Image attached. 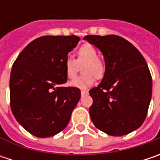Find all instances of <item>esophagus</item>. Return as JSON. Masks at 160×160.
I'll return each instance as SVG.
<instances>
[{"label": "esophagus", "instance_id": "obj_1", "mask_svg": "<svg viewBox=\"0 0 160 160\" xmlns=\"http://www.w3.org/2000/svg\"><path fill=\"white\" fill-rule=\"evenodd\" d=\"M88 94V92L87 91H81V95L82 96H85Z\"/></svg>", "mask_w": 160, "mask_h": 160}]
</instances>
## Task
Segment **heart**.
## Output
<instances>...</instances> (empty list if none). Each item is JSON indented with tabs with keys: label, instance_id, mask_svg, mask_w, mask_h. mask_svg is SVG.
Masks as SVG:
<instances>
[{
	"label": "heart",
	"instance_id": "heart-1",
	"mask_svg": "<svg viewBox=\"0 0 160 160\" xmlns=\"http://www.w3.org/2000/svg\"><path fill=\"white\" fill-rule=\"evenodd\" d=\"M83 65L82 69L84 75L76 77L71 80L68 84L78 89H87L92 86L95 77L101 78L104 75L105 66L102 60L98 58V52L91 44H83L77 51V58L68 57L64 63L65 72L68 78H74L77 76L79 66Z\"/></svg>",
	"mask_w": 160,
	"mask_h": 160
}]
</instances>
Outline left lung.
<instances>
[{
    "instance_id": "8db88e82",
    "label": "left lung",
    "mask_w": 160,
    "mask_h": 160,
    "mask_svg": "<svg viewBox=\"0 0 160 160\" xmlns=\"http://www.w3.org/2000/svg\"><path fill=\"white\" fill-rule=\"evenodd\" d=\"M83 40L98 48L105 61L102 81L89 91L93 125L112 136L138 129L147 116L152 93L151 72L143 56L118 35H86Z\"/></svg>"
}]
</instances>
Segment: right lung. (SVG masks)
Wrapping results in <instances>:
<instances>
[{
  "mask_svg": "<svg viewBox=\"0 0 160 160\" xmlns=\"http://www.w3.org/2000/svg\"><path fill=\"white\" fill-rule=\"evenodd\" d=\"M80 38L45 35L32 41L18 56L9 79L10 108L16 120L39 138L57 134L69 123L81 97L67 82L64 63Z\"/></svg>",
  "mask_w": 160,
  "mask_h": 160,
  "instance_id": "obj_1",
  "label": "right lung"
}]
</instances>
